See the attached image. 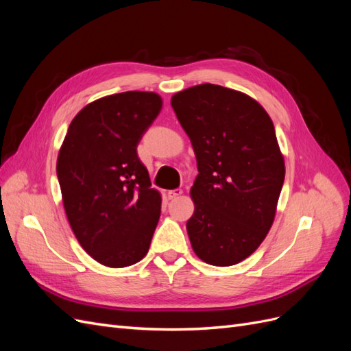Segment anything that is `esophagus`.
I'll return each mask as SVG.
<instances>
[{
  "mask_svg": "<svg viewBox=\"0 0 351 351\" xmlns=\"http://www.w3.org/2000/svg\"><path fill=\"white\" fill-rule=\"evenodd\" d=\"M183 195V190L182 189H174V190H169L168 192V197L169 199H177Z\"/></svg>",
  "mask_w": 351,
  "mask_h": 351,
  "instance_id": "1",
  "label": "esophagus"
}]
</instances>
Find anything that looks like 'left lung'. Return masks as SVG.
Masks as SVG:
<instances>
[{
  "label": "left lung",
  "mask_w": 351,
  "mask_h": 351,
  "mask_svg": "<svg viewBox=\"0 0 351 351\" xmlns=\"http://www.w3.org/2000/svg\"><path fill=\"white\" fill-rule=\"evenodd\" d=\"M171 105L199 171L190 243L199 259L231 267L261 246L277 214L285 164L274 123L256 99L212 83L174 93Z\"/></svg>",
  "instance_id": "obj_1"
}]
</instances>
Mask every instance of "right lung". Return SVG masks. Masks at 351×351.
<instances>
[{"label": "right lung", "mask_w": 351, "mask_h": 351, "mask_svg": "<svg viewBox=\"0 0 351 351\" xmlns=\"http://www.w3.org/2000/svg\"><path fill=\"white\" fill-rule=\"evenodd\" d=\"M161 110L155 92L99 98L76 114L58 151L70 227L84 252L108 268L130 267L149 250L162 197L136 149Z\"/></svg>", "instance_id": "1"}]
</instances>
